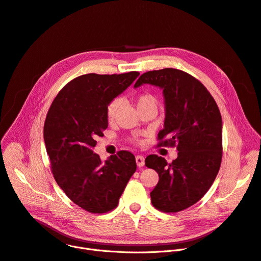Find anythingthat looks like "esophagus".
<instances>
[{
  "instance_id": "obj_1",
  "label": "esophagus",
  "mask_w": 261,
  "mask_h": 261,
  "mask_svg": "<svg viewBox=\"0 0 261 261\" xmlns=\"http://www.w3.org/2000/svg\"><path fill=\"white\" fill-rule=\"evenodd\" d=\"M135 161H136V165L139 167H143L145 165V158L143 155H136Z\"/></svg>"
}]
</instances>
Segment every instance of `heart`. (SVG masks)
Segmentation results:
<instances>
[{
	"mask_svg": "<svg viewBox=\"0 0 261 261\" xmlns=\"http://www.w3.org/2000/svg\"><path fill=\"white\" fill-rule=\"evenodd\" d=\"M136 105H138V109L142 108V107H146V106L158 107V99L152 94L142 93L138 96V98H136ZM119 106H120V98H114L108 103L107 109H106V114H107L108 119L114 118ZM133 141H138V139L133 138Z\"/></svg>",
	"mask_w": 261,
	"mask_h": 261,
	"instance_id": "1",
	"label": "heart"
}]
</instances>
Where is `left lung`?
<instances>
[{"label": "left lung", "instance_id": "8db88e82", "mask_svg": "<svg viewBox=\"0 0 261 261\" xmlns=\"http://www.w3.org/2000/svg\"><path fill=\"white\" fill-rule=\"evenodd\" d=\"M159 87L165 98L164 129L158 146H176L172 163L155 154L145 165L159 173L150 193L153 206L177 213L197 203L213 185L222 160V118L211 93L194 76L176 68L144 73L134 88Z\"/></svg>", "mask_w": 261, "mask_h": 261}]
</instances>
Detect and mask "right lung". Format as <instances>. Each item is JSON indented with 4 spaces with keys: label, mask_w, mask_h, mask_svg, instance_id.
Here are the masks:
<instances>
[{
    "label": "right lung",
    "mask_w": 261,
    "mask_h": 261,
    "mask_svg": "<svg viewBox=\"0 0 261 261\" xmlns=\"http://www.w3.org/2000/svg\"><path fill=\"white\" fill-rule=\"evenodd\" d=\"M139 75H81L63 87L47 112L43 136L55 180L89 213L114 210L136 170L134 155L126 150L101 162L92 149L96 138L108 128V103Z\"/></svg>",
    "instance_id": "obj_1"
}]
</instances>
